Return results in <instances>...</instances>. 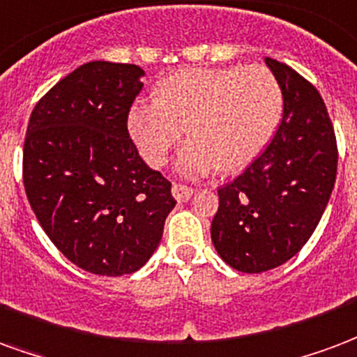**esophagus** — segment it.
<instances>
[{"label":"esophagus","mask_w":357,"mask_h":357,"mask_svg":"<svg viewBox=\"0 0 357 357\" xmlns=\"http://www.w3.org/2000/svg\"><path fill=\"white\" fill-rule=\"evenodd\" d=\"M171 192H173V197H175L176 202H188L190 197H192V194H194V190L190 188V186H184V184H173V188H171Z\"/></svg>","instance_id":"34e87169"}]
</instances>
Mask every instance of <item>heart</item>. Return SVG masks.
<instances>
[{
	"label": "heart",
	"mask_w": 357,
	"mask_h": 357,
	"mask_svg": "<svg viewBox=\"0 0 357 357\" xmlns=\"http://www.w3.org/2000/svg\"><path fill=\"white\" fill-rule=\"evenodd\" d=\"M153 104H137L129 137L148 165H165L184 129L188 144L178 173H236L253 163L274 137L283 112L282 85L262 64L243 68H184L163 77Z\"/></svg>",
	"instance_id": "obj_1"
}]
</instances>
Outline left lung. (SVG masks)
Returning a JSON list of instances; mask_svg holds the SVG:
<instances>
[{
	"label": "left lung",
	"mask_w": 357,
	"mask_h": 357,
	"mask_svg": "<svg viewBox=\"0 0 357 357\" xmlns=\"http://www.w3.org/2000/svg\"><path fill=\"white\" fill-rule=\"evenodd\" d=\"M282 85L283 118L264 152L218 190L211 239L234 270L261 274L293 259L316 230L337 178V140L316 87L266 59Z\"/></svg>",
	"instance_id": "1"
}]
</instances>
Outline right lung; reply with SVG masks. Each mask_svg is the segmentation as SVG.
Returning <instances> with one entry per match:
<instances>
[{"label": "right lung", "mask_w": 357, "mask_h": 357, "mask_svg": "<svg viewBox=\"0 0 357 357\" xmlns=\"http://www.w3.org/2000/svg\"><path fill=\"white\" fill-rule=\"evenodd\" d=\"M142 75L135 64H82L36 104L26 131L28 202L56 249L96 275L144 266L176 205L127 131Z\"/></svg>", "instance_id": "right-lung-1"}]
</instances>
